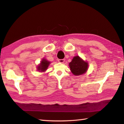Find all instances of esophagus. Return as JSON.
<instances>
[{
  "label": "esophagus",
  "mask_w": 124,
  "mask_h": 124,
  "mask_svg": "<svg viewBox=\"0 0 124 124\" xmlns=\"http://www.w3.org/2000/svg\"><path fill=\"white\" fill-rule=\"evenodd\" d=\"M58 61H59V62H60V63H63L64 62L65 60H64V59H59V60H58Z\"/></svg>",
  "instance_id": "esophagus-1"
}]
</instances>
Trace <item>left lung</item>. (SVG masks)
<instances>
[{
	"mask_svg": "<svg viewBox=\"0 0 124 124\" xmlns=\"http://www.w3.org/2000/svg\"><path fill=\"white\" fill-rule=\"evenodd\" d=\"M69 67L74 76H80L85 73L87 71L88 63L83 61L79 56H76L69 63Z\"/></svg>",
	"mask_w": 124,
	"mask_h": 124,
	"instance_id": "1",
	"label": "left lung"
}]
</instances>
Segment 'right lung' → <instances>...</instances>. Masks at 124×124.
<instances>
[{
	"label": "right lung",
	"instance_id": "add662e5",
	"mask_svg": "<svg viewBox=\"0 0 124 124\" xmlns=\"http://www.w3.org/2000/svg\"><path fill=\"white\" fill-rule=\"evenodd\" d=\"M50 62L48 61L45 59H42L41 63L37 67V70L40 72H44L47 69L48 65L50 64Z\"/></svg>",
	"mask_w": 124,
	"mask_h": 124
}]
</instances>
